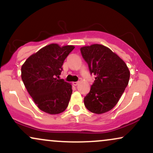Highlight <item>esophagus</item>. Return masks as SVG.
<instances>
[{
    "label": "esophagus",
    "mask_w": 153,
    "mask_h": 153,
    "mask_svg": "<svg viewBox=\"0 0 153 153\" xmlns=\"http://www.w3.org/2000/svg\"><path fill=\"white\" fill-rule=\"evenodd\" d=\"M78 82H73V84L74 85H75V86H76V85H78Z\"/></svg>",
    "instance_id": "esophagus-1"
}]
</instances>
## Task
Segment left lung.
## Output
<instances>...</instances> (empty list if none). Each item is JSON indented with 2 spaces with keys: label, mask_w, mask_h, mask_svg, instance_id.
Returning <instances> with one entry per match:
<instances>
[{
  "label": "left lung",
  "mask_w": 153,
  "mask_h": 153,
  "mask_svg": "<svg viewBox=\"0 0 153 153\" xmlns=\"http://www.w3.org/2000/svg\"><path fill=\"white\" fill-rule=\"evenodd\" d=\"M80 52L90 73L96 75L84 104L92 113H106L117 105L127 86L129 68L117 54L102 45L82 47Z\"/></svg>",
  "instance_id": "1"
}]
</instances>
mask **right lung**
<instances>
[{
	"label": "right lung",
	"instance_id": "right-lung-1",
	"mask_svg": "<svg viewBox=\"0 0 153 153\" xmlns=\"http://www.w3.org/2000/svg\"><path fill=\"white\" fill-rule=\"evenodd\" d=\"M73 45L50 44L31 54L22 66V79L26 90L40 110L58 114L66 109L72 85L59 79L64 60Z\"/></svg>",
	"mask_w": 153,
	"mask_h": 153
}]
</instances>
